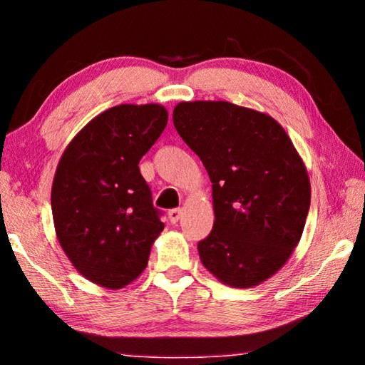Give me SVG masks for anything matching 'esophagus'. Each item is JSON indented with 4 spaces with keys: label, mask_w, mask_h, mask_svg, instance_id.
<instances>
[{
    "label": "esophagus",
    "mask_w": 365,
    "mask_h": 365,
    "mask_svg": "<svg viewBox=\"0 0 365 365\" xmlns=\"http://www.w3.org/2000/svg\"><path fill=\"white\" fill-rule=\"evenodd\" d=\"M169 220H170V224H177L178 220L182 219V215H183V211L182 209H170L169 211Z\"/></svg>",
    "instance_id": "obj_1"
}]
</instances>
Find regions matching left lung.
<instances>
[{
	"label": "left lung",
	"mask_w": 365,
	"mask_h": 365,
	"mask_svg": "<svg viewBox=\"0 0 365 365\" xmlns=\"http://www.w3.org/2000/svg\"><path fill=\"white\" fill-rule=\"evenodd\" d=\"M174 125L212 183L214 227L197 243L224 285L251 288L275 275L298 246L311 206L299 153L274 117L228 101H182Z\"/></svg>",
	"instance_id": "left-lung-1"
}]
</instances>
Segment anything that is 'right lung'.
I'll list each match as a JSON object with an SVG mask.
<instances>
[{
	"instance_id": "obj_1",
	"label": "right lung",
	"mask_w": 365,
	"mask_h": 365,
	"mask_svg": "<svg viewBox=\"0 0 365 365\" xmlns=\"http://www.w3.org/2000/svg\"><path fill=\"white\" fill-rule=\"evenodd\" d=\"M160 104H119L98 114L59 159L51 188L59 245L86 280L119 289L145 270L164 230L140 159L168 125Z\"/></svg>"
}]
</instances>
